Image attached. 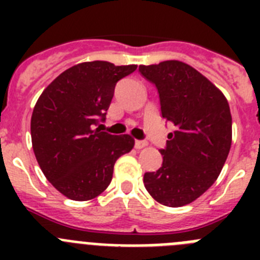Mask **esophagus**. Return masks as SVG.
<instances>
[{"label":"esophagus","mask_w":260,"mask_h":260,"mask_svg":"<svg viewBox=\"0 0 260 260\" xmlns=\"http://www.w3.org/2000/svg\"><path fill=\"white\" fill-rule=\"evenodd\" d=\"M146 146H147V142L135 141V148H137V150H142V148H144Z\"/></svg>","instance_id":"1"}]
</instances>
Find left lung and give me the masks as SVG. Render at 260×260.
<instances>
[{
  "instance_id": "obj_1",
  "label": "left lung",
  "mask_w": 260,
  "mask_h": 260,
  "mask_svg": "<svg viewBox=\"0 0 260 260\" xmlns=\"http://www.w3.org/2000/svg\"><path fill=\"white\" fill-rule=\"evenodd\" d=\"M158 91L161 114L173 122L162 165L147 172V191L168 207H182L207 191L219 177L232 146V114L224 93L185 62L141 65Z\"/></svg>"
}]
</instances>
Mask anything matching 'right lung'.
<instances>
[{
    "label": "right lung",
    "mask_w": 260,
    "mask_h": 260,
    "mask_svg": "<svg viewBox=\"0 0 260 260\" xmlns=\"http://www.w3.org/2000/svg\"><path fill=\"white\" fill-rule=\"evenodd\" d=\"M137 65L82 62L58 75L43 91L31 117L32 148L41 171L71 201H91L109 186L119 156L134 138L96 128L104 121L119 79Z\"/></svg>",
    "instance_id": "1"
}]
</instances>
